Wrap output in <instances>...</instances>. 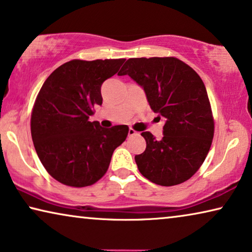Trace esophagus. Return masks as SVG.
<instances>
[{"label":"esophagus","instance_id":"34e87169","mask_svg":"<svg viewBox=\"0 0 252 252\" xmlns=\"http://www.w3.org/2000/svg\"><path fill=\"white\" fill-rule=\"evenodd\" d=\"M136 134H138L137 131H134L132 127H130V129H129V137H133V136H136Z\"/></svg>","mask_w":252,"mask_h":252}]
</instances>
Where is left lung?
<instances>
[{
	"label": "left lung",
	"instance_id": "8db88e82",
	"mask_svg": "<svg viewBox=\"0 0 252 252\" xmlns=\"http://www.w3.org/2000/svg\"><path fill=\"white\" fill-rule=\"evenodd\" d=\"M145 90L150 108L164 119L162 140L149 131L146 150L134 156L139 172L153 183L172 187L199 170L214 137L207 90L192 67L176 58L129 59L120 71Z\"/></svg>",
	"mask_w": 252,
	"mask_h": 252
}]
</instances>
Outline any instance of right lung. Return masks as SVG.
Wrapping results in <instances>:
<instances>
[{"label":"right lung","mask_w":252,"mask_h":252,"mask_svg":"<svg viewBox=\"0 0 252 252\" xmlns=\"http://www.w3.org/2000/svg\"><path fill=\"white\" fill-rule=\"evenodd\" d=\"M125 61L72 60L45 80L33 104L30 129L37 155L56 181L76 188L94 185L126 140L127 126L105 129L89 121L94 107L103 103V82L118 73Z\"/></svg>","instance_id":"right-lung-1"}]
</instances>
